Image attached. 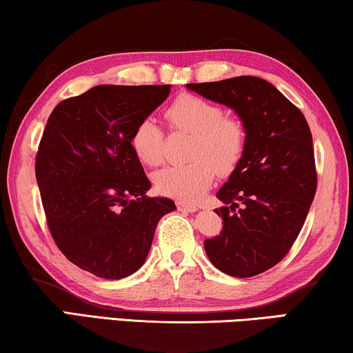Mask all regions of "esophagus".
<instances>
[{
	"mask_svg": "<svg viewBox=\"0 0 353 353\" xmlns=\"http://www.w3.org/2000/svg\"><path fill=\"white\" fill-rule=\"evenodd\" d=\"M177 209L183 210V212H194V210H198L199 208L196 206V204H187L183 201H177Z\"/></svg>",
	"mask_w": 353,
	"mask_h": 353,
	"instance_id": "1",
	"label": "esophagus"
}]
</instances>
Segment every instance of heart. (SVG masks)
I'll return each mask as SVG.
<instances>
[{"instance_id": "obj_1", "label": "heart", "mask_w": 353, "mask_h": 353, "mask_svg": "<svg viewBox=\"0 0 353 353\" xmlns=\"http://www.w3.org/2000/svg\"><path fill=\"white\" fill-rule=\"evenodd\" d=\"M166 119L174 130L192 133L185 165L168 166L155 176L157 190L183 203L203 196L219 176L236 170L245 150L247 133L241 120L223 115L212 101L183 93L166 109ZM165 134L154 119H143L131 134V147L147 166H159L165 159Z\"/></svg>"}]
</instances>
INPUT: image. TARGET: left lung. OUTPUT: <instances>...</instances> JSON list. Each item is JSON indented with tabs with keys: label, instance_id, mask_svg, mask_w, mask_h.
I'll return each instance as SVG.
<instances>
[{
	"label": "left lung",
	"instance_id": "1",
	"mask_svg": "<svg viewBox=\"0 0 353 353\" xmlns=\"http://www.w3.org/2000/svg\"><path fill=\"white\" fill-rule=\"evenodd\" d=\"M187 88L233 109L247 133L243 159L217 192L223 228L204 249L225 274H261L288 254L311 209L317 190L311 130L265 79L239 76Z\"/></svg>",
	"mask_w": 353,
	"mask_h": 353
}]
</instances>
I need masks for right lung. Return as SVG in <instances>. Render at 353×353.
I'll use <instances>...</instances> for the list:
<instances>
[{
	"label": "right lung",
	"mask_w": 353,
	"mask_h": 353,
	"mask_svg": "<svg viewBox=\"0 0 353 353\" xmlns=\"http://www.w3.org/2000/svg\"><path fill=\"white\" fill-rule=\"evenodd\" d=\"M171 85H97L52 110L36 155L47 227L71 263L103 279L144 265L157 223L176 209L149 198L131 134Z\"/></svg>",
	"instance_id": "1"
}]
</instances>
